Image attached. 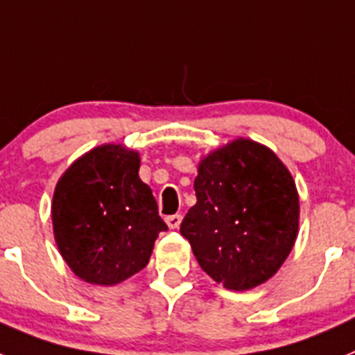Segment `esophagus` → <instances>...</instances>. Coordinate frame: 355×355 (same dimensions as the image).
Here are the masks:
<instances>
[{
    "label": "esophagus",
    "instance_id": "1",
    "mask_svg": "<svg viewBox=\"0 0 355 355\" xmlns=\"http://www.w3.org/2000/svg\"><path fill=\"white\" fill-rule=\"evenodd\" d=\"M180 222H182V214H171V216L166 218V223L169 225V229H178Z\"/></svg>",
    "mask_w": 355,
    "mask_h": 355
}]
</instances>
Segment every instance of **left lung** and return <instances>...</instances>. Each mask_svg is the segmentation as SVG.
<instances>
[{"label": "left lung", "instance_id": "1", "mask_svg": "<svg viewBox=\"0 0 355 355\" xmlns=\"http://www.w3.org/2000/svg\"><path fill=\"white\" fill-rule=\"evenodd\" d=\"M196 204L180 223L198 265L229 291L265 284L293 251L300 196L267 146L236 139L198 164Z\"/></svg>", "mask_w": 355, "mask_h": 355}]
</instances>
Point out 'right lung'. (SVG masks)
I'll return each instance as SVG.
<instances>
[{
    "mask_svg": "<svg viewBox=\"0 0 355 355\" xmlns=\"http://www.w3.org/2000/svg\"><path fill=\"white\" fill-rule=\"evenodd\" d=\"M139 168L137 151L104 144L77 159L55 186V243L88 284L117 285L144 269L155 240L168 229Z\"/></svg>",
    "mask_w": 355,
    "mask_h": 355,
    "instance_id": "obj_1",
    "label": "right lung"
}]
</instances>
